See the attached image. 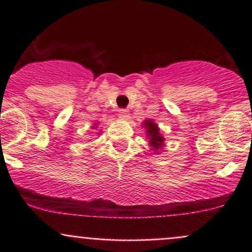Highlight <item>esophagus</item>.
Listing matches in <instances>:
<instances>
[{
  "instance_id": "obj_1",
  "label": "esophagus",
  "mask_w": 252,
  "mask_h": 252,
  "mask_svg": "<svg viewBox=\"0 0 252 252\" xmlns=\"http://www.w3.org/2000/svg\"><path fill=\"white\" fill-rule=\"evenodd\" d=\"M118 117L121 119H124V121H126V119L129 118V112L126 110H121V111H119Z\"/></svg>"
}]
</instances>
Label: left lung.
I'll return each mask as SVG.
<instances>
[{"label": "left lung", "mask_w": 252, "mask_h": 252, "mask_svg": "<svg viewBox=\"0 0 252 252\" xmlns=\"http://www.w3.org/2000/svg\"><path fill=\"white\" fill-rule=\"evenodd\" d=\"M144 128L146 129V135L147 139H149L150 146L152 147V150L155 151H158L161 147H163L164 138L159 133V128L157 126V124L155 123L152 119H147L142 123Z\"/></svg>", "instance_id": "8db88e82"}]
</instances>
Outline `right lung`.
Wrapping results in <instances>:
<instances>
[{"mask_svg":"<svg viewBox=\"0 0 252 252\" xmlns=\"http://www.w3.org/2000/svg\"><path fill=\"white\" fill-rule=\"evenodd\" d=\"M95 126H96V124H95ZM95 126H94V128H95Z\"/></svg>","mask_w":252,"mask_h":252,"instance_id":"right-lung-1","label":"right lung"}]
</instances>
